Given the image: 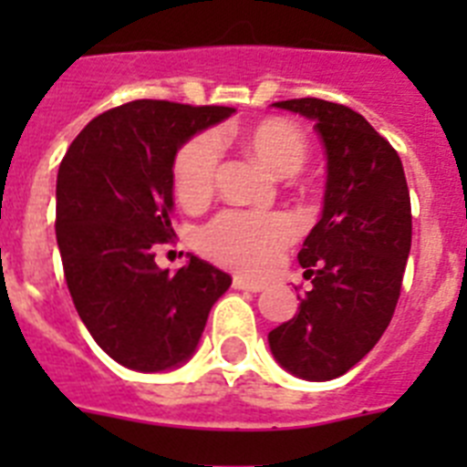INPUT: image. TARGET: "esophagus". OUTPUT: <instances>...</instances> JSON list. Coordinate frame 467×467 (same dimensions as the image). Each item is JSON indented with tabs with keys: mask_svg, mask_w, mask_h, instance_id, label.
Wrapping results in <instances>:
<instances>
[{
	"mask_svg": "<svg viewBox=\"0 0 467 467\" xmlns=\"http://www.w3.org/2000/svg\"><path fill=\"white\" fill-rule=\"evenodd\" d=\"M234 287H236V290H245V292H262L264 283H259V280L243 278V275H234Z\"/></svg>",
	"mask_w": 467,
	"mask_h": 467,
	"instance_id": "esophagus-1",
	"label": "esophagus"
}]
</instances>
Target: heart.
I'll use <instances>...</instances> for the list:
<instances>
[{"instance_id": "obj_1", "label": "heart", "mask_w": 467, "mask_h": 467, "mask_svg": "<svg viewBox=\"0 0 467 467\" xmlns=\"http://www.w3.org/2000/svg\"><path fill=\"white\" fill-rule=\"evenodd\" d=\"M241 144L274 175L290 177L308 159V140L296 123L283 117H266L243 128ZM222 161V138L193 135L177 150L172 161V189L187 208L210 201ZM295 238V224L283 213L226 210L198 234V250L213 262L241 274H266L280 253Z\"/></svg>"}]
</instances>
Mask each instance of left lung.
<instances>
[{
	"instance_id": "obj_1",
	"label": "left lung",
	"mask_w": 467,
	"mask_h": 467,
	"mask_svg": "<svg viewBox=\"0 0 467 467\" xmlns=\"http://www.w3.org/2000/svg\"><path fill=\"white\" fill-rule=\"evenodd\" d=\"M313 119L327 151L323 217L299 250L311 290L269 332L275 360L308 381L346 374L377 346L398 306L411 247L402 161L367 119L339 102H274Z\"/></svg>"
}]
</instances>
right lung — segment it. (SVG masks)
<instances>
[{
    "label": "right lung",
    "instance_id": "right-lung-1",
    "mask_svg": "<svg viewBox=\"0 0 467 467\" xmlns=\"http://www.w3.org/2000/svg\"><path fill=\"white\" fill-rule=\"evenodd\" d=\"M234 107L133 100L102 111L69 144L56 184V238L74 308L119 365L161 372L196 348L231 275L203 259L168 274L172 161Z\"/></svg>",
    "mask_w": 467,
    "mask_h": 467
}]
</instances>
